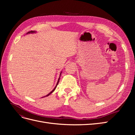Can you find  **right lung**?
<instances>
[{"label": "right lung", "instance_id": "add662e5", "mask_svg": "<svg viewBox=\"0 0 135 135\" xmlns=\"http://www.w3.org/2000/svg\"><path fill=\"white\" fill-rule=\"evenodd\" d=\"M35 32H36V31H29V32H27V34H30V33H35ZM61 73H62V71L61 72V73H60V76H61ZM60 78H59V80H58V81H57V84H56V87L54 88V89H53V90L50 93H48L47 95H46V96H44L43 97H46V96H48L49 95H50V94H51L53 92H54L55 90V89H56V87H57V85H58V84H59V80H60Z\"/></svg>", "mask_w": 135, "mask_h": 135}]
</instances>
